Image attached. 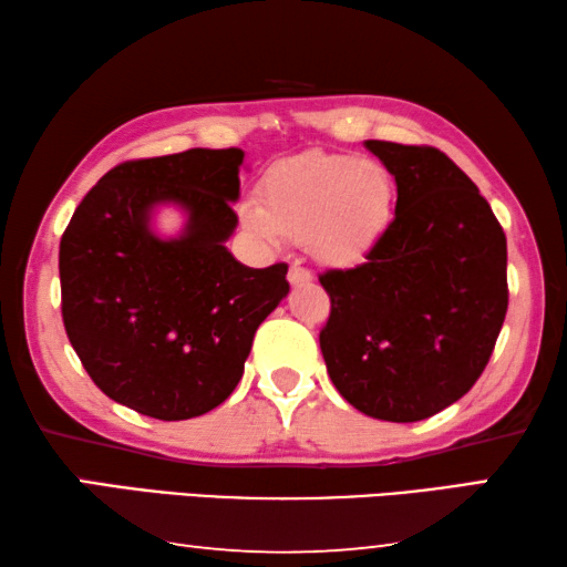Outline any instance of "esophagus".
I'll use <instances>...</instances> for the list:
<instances>
[{"label": "esophagus", "mask_w": 567, "mask_h": 567, "mask_svg": "<svg viewBox=\"0 0 567 567\" xmlns=\"http://www.w3.org/2000/svg\"><path fill=\"white\" fill-rule=\"evenodd\" d=\"M287 280H290V285H310L312 272L305 270V267H300V265H292L290 272H287Z\"/></svg>", "instance_id": "obj_1"}]
</instances>
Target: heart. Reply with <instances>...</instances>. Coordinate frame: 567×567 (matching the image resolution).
Wrapping results in <instances>:
<instances>
[{
  "instance_id": "1",
  "label": "heart",
  "mask_w": 567,
  "mask_h": 567,
  "mask_svg": "<svg viewBox=\"0 0 567 567\" xmlns=\"http://www.w3.org/2000/svg\"><path fill=\"white\" fill-rule=\"evenodd\" d=\"M395 182L378 159L310 150L275 162L260 182V203L243 207L249 233L297 239L322 262L350 265L388 233Z\"/></svg>"
}]
</instances>
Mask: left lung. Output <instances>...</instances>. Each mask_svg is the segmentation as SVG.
Instances as JSON below:
<instances>
[{
	"label": "left lung",
	"instance_id": "8db88e82",
	"mask_svg": "<svg viewBox=\"0 0 567 567\" xmlns=\"http://www.w3.org/2000/svg\"><path fill=\"white\" fill-rule=\"evenodd\" d=\"M398 185L395 219L364 262L328 270L320 350L332 385L378 420L417 422L483 375L507 312V243L445 152L364 142Z\"/></svg>",
	"mask_w": 567,
	"mask_h": 567
}]
</instances>
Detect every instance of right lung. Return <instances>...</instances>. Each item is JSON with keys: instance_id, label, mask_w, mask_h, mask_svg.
<instances>
[{"instance_id": "obj_1", "label": "right lung", "mask_w": 567, "mask_h": 567, "mask_svg": "<svg viewBox=\"0 0 567 567\" xmlns=\"http://www.w3.org/2000/svg\"><path fill=\"white\" fill-rule=\"evenodd\" d=\"M245 152L187 150L110 169L60 243L62 320L104 395L157 420H189L225 402L255 332L290 292L287 265L255 270L225 247L237 227ZM188 213L186 233L148 229L157 204Z\"/></svg>"}]
</instances>
